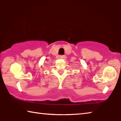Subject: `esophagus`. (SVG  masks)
I'll list each match as a JSON object with an SVG mask.
<instances>
[{
    "label": "esophagus",
    "instance_id": "1",
    "mask_svg": "<svg viewBox=\"0 0 121 121\" xmlns=\"http://www.w3.org/2000/svg\"><path fill=\"white\" fill-rule=\"evenodd\" d=\"M65 56H60V59H63V58H65Z\"/></svg>",
    "mask_w": 121,
    "mask_h": 121
}]
</instances>
